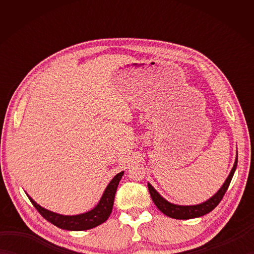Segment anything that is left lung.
Instances as JSON below:
<instances>
[{
  "label": "left lung",
  "instance_id": "left-lung-1",
  "mask_svg": "<svg viewBox=\"0 0 254 254\" xmlns=\"http://www.w3.org/2000/svg\"><path fill=\"white\" fill-rule=\"evenodd\" d=\"M237 164H238V154H237L233 169H231L229 176L224 182L222 188H220L212 197L201 204H196V205L172 204L161 196L160 194L152 187V185H149V183H147L148 191L156 206L158 207V209L161 213H164L168 217L175 218V219H191L195 217H201L203 215L212 212V210L219 204V202L222 201L223 196L225 195V193L227 191V189L230 185V181L233 179L234 174L237 168Z\"/></svg>",
  "mask_w": 254,
  "mask_h": 254
}]
</instances>
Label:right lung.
<instances>
[{
    "label": "right lung",
    "mask_w": 254,
    "mask_h": 254,
    "mask_svg": "<svg viewBox=\"0 0 254 254\" xmlns=\"http://www.w3.org/2000/svg\"><path fill=\"white\" fill-rule=\"evenodd\" d=\"M123 174L124 171H121L119 172L118 175H116L115 178L110 181L109 185L107 186L106 190L104 194H102L98 204H97L93 209H90L89 212H86L83 214L68 216V215H61L58 213H53L49 209L41 207L39 204H37L34 199L28 195V194H27V196H28L30 202L36 207L38 212L42 215V217L47 219L48 222H50L51 224L57 226V227L61 229H65V230H74V231L87 230V229L97 227V226L105 223L106 220L109 218L110 214L112 212L113 201H115L117 188Z\"/></svg>",
    "instance_id": "right-lung-1"
}]
</instances>
